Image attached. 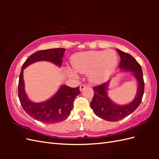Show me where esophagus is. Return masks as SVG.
I'll use <instances>...</instances> for the list:
<instances>
[{
	"label": "esophagus",
	"mask_w": 159,
	"mask_h": 159,
	"mask_svg": "<svg viewBox=\"0 0 159 159\" xmlns=\"http://www.w3.org/2000/svg\"><path fill=\"white\" fill-rule=\"evenodd\" d=\"M86 87H87V85H84V84H81V85H80V90L83 91V89H85L86 88Z\"/></svg>",
	"instance_id": "obj_1"
}]
</instances>
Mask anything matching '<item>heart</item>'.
<instances>
[{"label": "heart", "mask_w": 159, "mask_h": 159, "mask_svg": "<svg viewBox=\"0 0 159 159\" xmlns=\"http://www.w3.org/2000/svg\"><path fill=\"white\" fill-rule=\"evenodd\" d=\"M118 57L113 50L79 52L72 58L74 70L82 74L88 73L91 82L100 83L112 74L117 65ZM70 75L76 76L75 72L67 68Z\"/></svg>", "instance_id": "obj_1"}]
</instances>
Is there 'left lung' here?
<instances>
[{"label": "left lung", "instance_id": "1", "mask_svg": "<svg viewBox=\"0 0 159 159\" xmlns=\"http://www.w3.org/2000/svg\"><path fill=\"white\" fill-rule=\"evenodd\" d=\"M120 56V68L133 73L138 83L137 93L134 99L126 105H119L113 102L107 95V87L109 82L93 87L94 95L91 102V108L98 117L110 121L124 119L137 109L142 100L144 93V80L141 66L134 57L128 53L117 49Z\"/></svg>", "mask_w": 159, "mask_h": 159}]
</instances>
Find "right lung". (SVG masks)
<instances>
[{
  "instance_id": "right-lung-1",
  "label": "right lung",
  "mask_w": 159,
  "mask_h": 159,
  "mask_svg": "<svg viewBox=\"0 0 159 159\" xmlns=\"http://www.w3.org/2000/svg\"><path fill=\"white\" fill-rule=\"evenodd\" d=\"M65 48H52L39 50L30 56L23 63L18 82V98L25 112L33 117L46 124L61 122L67 119L73 109V102L80 94L79 87L72 88L62 85L55 95L43 102H33L30 100L25 91L23 70L25 67L40 61H47L59 66H61Z\"/></svg>"
}]
</instances>
